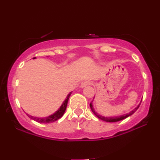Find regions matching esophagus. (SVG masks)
<instances>
[{
    "label": "esophagus",
    "mask_w": 160,
    "mask_h": 160,
    "mask_svg": "<svg viewBox=\"0 0 160 160\" xmlns=\"http://www.w3.org/2000/svg\"><path fill=\"white\" fill-rule=\"evenodd\" d=\"M92 84V82L90 81H85V82H82V84H81V87L83 88V87H85L87 86H88V85H91Z\"/></svg>",
    "instance_id": "1"
}]
</instances>
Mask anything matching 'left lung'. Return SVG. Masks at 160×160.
<instances>
[{
	"instance_id": "obj_1",
	"label": "left lung",
	"mask_w": 160,
	"mask_h": 160,
	"mask_svg": "<svg viewBox=\"0 0 160 160\" xmlns=\"http://www.w3.org/2000/svg\"><path fill=\"white\" fill-rule=\"evenodd\" d=\"M140 105H141V104H140ZM140 105H139V106H138V107H136V108H135L134 109V110L131 111L130 113H127V114H124V115H123V116H120V117H102V116L99 115V114H98V113H97L95 112V110H94V108H93L92 105V103L89 104V106H90V108H91L92 111V112H93L94 113H95V115L96 116V117H97L98 118H99L100 119H101V120H102V121H105V122H119V121H121V120H123V119H126L127 117H130V116L132 115V113H134L135 111H136L137 109L139 108Z\"/></svg>"
}]
</instances>
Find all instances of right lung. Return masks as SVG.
<instances>
[{
	"instance_id": "obj_1",
	"label": "right lung",
	"mask_w": 160,
	"mask_h": 160,
	"mask_svg": "<svg viewBox=\"0 0 160 160\" xmlns=\"http://www.w3.org/2000/svg\"><path fill=\"white\" fill-rule=\"evenodd\" d=\"M72 92H70L68 94V97L63 102L62 106L60 108V109L58 111H56L55 113H54V114H52L51 116H49V117H45V118H37V117H32V116H30L28 115V117H29L30 119L35 120V121H36L37 122H39V123H50V122H55L57 120L60 119L61 117H62L63 114H64L65 111V109H66V107H67V104H68V99H69V97L71 96Z\"/></svg>"
}]
</instances>
